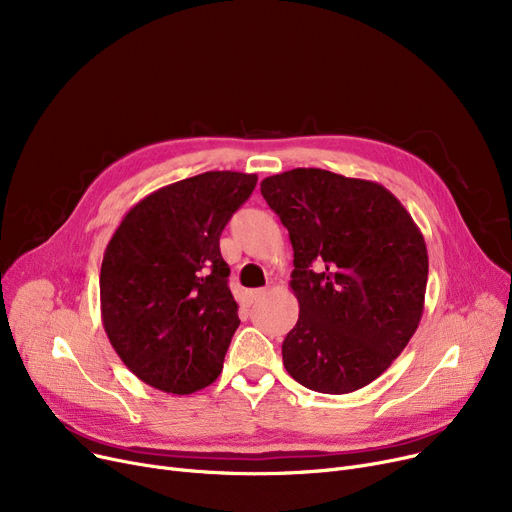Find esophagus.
<instances>
[{
    "mask_svg": "<svg viewBox=\"0 0 512 512\" xmlns=\"http://www.w3.org/2000/svg\"><path fill=\"white\" fill-rule=\"evenodd\" d=\"M265 294H267V288H255V290H249V299L251 303H259Z\"/></svg>",
    "mask_w": 512,
    "mask_h": 512,
    "instance_id": "34e87169",
    "label": "esophagus"
}]
</instances>
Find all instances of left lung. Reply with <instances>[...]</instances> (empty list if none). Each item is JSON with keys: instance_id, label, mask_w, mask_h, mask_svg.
Segmentation results:
<instances>
[{"instance_id": "left-lung-1", "label": "left lung", "mask_w": 512, "mask_h": 512, "mask_svg": "<svg viewBox=\"0 0 512 512\" xmlns=\"http://www.w3.org/2000/svg\"><path fill=\"white\" fill-rule=\"evenodd\" d=\"M288 230L299 321L282 342L294 380L355 392L392 365L425 301L427 249L411 213L378 182L297 168L261 182Z\"/></svg>"}]
</instances>
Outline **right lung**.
<instances>
[{
	"label": "right lung",
	"instance_id": "obj_1",
	"mask_svg": "<svg viewBox=\"0 0 512 512\" xmlns=\"http://www.w3.org/2000/svg\"><path fill=\"white\" fill-rule=\"evenodd\" d=\"M255 174L205 172L134 205L103 253L107 338L145 384L193 394L218 380L240 324L220 236Z\"/></svg>",
	"mask_w": 512,
	"mask_h": 512
}]
</instances>
